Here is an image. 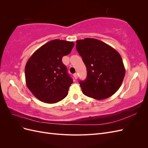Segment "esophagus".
<instances>
[{"label": "esophagus", "mask_w": 148, "mask_h": 148, "mask_svg": "<svg viewBox=\"0 0 148 148\" xmlns=\"http://www.w3.org/2000/svg\"><path fill=\"white\" fill-rule=\"evenodd\" d=\"M73 77H74V78L75 79H77L78 78V74L77 73H75L73 74Z\"/></svg>", "instance_id": "34e87169"}]
</instances>
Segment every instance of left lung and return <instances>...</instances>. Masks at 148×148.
Returning <instances> with one entry per match:
<instances>
[{"mask_svg": "<svg viewBox=\"0 0 148 148\" xmlns=\"http://www.w3.org/2000/svg\"><path fill=\"white\" fill-rule=\"evenodd\" d=\"M76 49L87 69L86 79L79 81L83 93L97 100L112 96L120 87L125 75L120 53L94 38L77 40Z\"/></svg>", "mask_w": 148, "mask_h": 148, "instance_id": "1", "label": "left lung"}]
</instances>
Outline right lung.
Returning a JSON list of instances; mask_svg holds the SVG:
<instances>
[{
	"instance_id": "right-lung-1",
	"label": "right lung",
	"mask_w": 148,
	"mask_h": 148,
	"mask_svg": "<svg viewBox=\"0 0 148 148\" xmlns=\"http://www.w3.org/2000/svg\"><path fill=\"white\" fill-rule=\"evenodd\" d=\"M73 46V42L52 40L30 57L25 69L26 84L37 99L53 104L68 95L73 79L62 59L69 54Z\"/></svg>"
}]
</instances>
